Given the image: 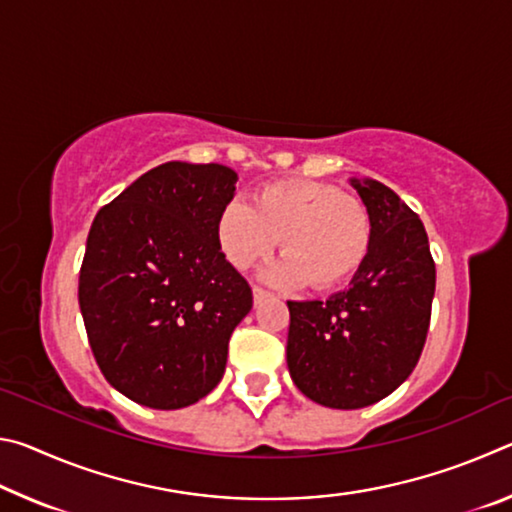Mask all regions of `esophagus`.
Segmentation results:
<instances>
[{"label":"esophagus","instance_id":"34e87169","mask_svg":"<svg viewBox=\"0 0 512 512\" xmlns=\"http://www.w3.org/2000/svg\"><path fill=\"white\" fill-rule=\"evenodd\" d=\"M268 296H271V293H268V291L259 289V287H253V298H255V305H259V302H264Z\"/></svg>","mask_w":512,"mask_h":512}]
</instances>
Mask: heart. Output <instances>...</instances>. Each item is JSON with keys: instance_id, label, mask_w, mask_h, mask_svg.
Returning <instances> with one entry per match:
<instances>
[{"instance_id": "obj_1", "label": "heart", "mask_w": 512, "mask_h": 512, "mask_svg": "<svg viewBox=\"0 0 512 512\" xmlns=\"http://www.w3.org/2000/svg\"><path fill=\"white\" fill-rule=\"evenodd\" d=\"M277 241L284 259L264 277L277 287H336L359 271L372 244L368 207L334 185L282 180L259 189L253 207L232 198L216 219L223 257L244 271L271 255Z\"/></svg>"}]
</instances>
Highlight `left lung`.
<instances>
[{"label":"left lung","mask_w":512,"mask_h":512,"mask_svg":"<svg viewBox=\"0 0 512 512\" xmlns=\"http://www.w3.org/2000/svg\"><path fill=\"white\" fill-rule=\"evenodd\" d=\"M372 221L366 262L350 287L287 302L293 384L329 409H363L404 384L429 332L436 264L420 216L391 187L350 178Z\"/></svg>","instance_id":"1"}]
</instances>
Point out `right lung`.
I'll return each mask as SVG.
<instances>
[{
  "label": "right lung",
  "mask_w": 512,
  "mask_h": 512,
  "mask_svg": "<svg viewBox=\"0 0 512 512\" xmlns=\"http://www.w3.org/2000/svg\"><path fill=\"white\" fill-rule=\"evenodd\" d=\"M223 164L164 162L94 216L79 305L103 377L149 409L173 411L219 384L253 291L216 244L235 198Z\"/></svg>",
  "instance_id": "obj_1"
}]
</instances>
